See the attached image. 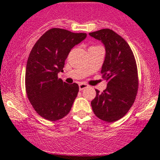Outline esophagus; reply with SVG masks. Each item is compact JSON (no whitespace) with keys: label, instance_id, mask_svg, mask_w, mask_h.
<instances>
[{"label":"esophagus","instance_id":"1","mask_svg":"<svg viewBox=\"0 0 160 160\" xmlns=\"http://www.w3.org/2000/svg\"><path fill=\"white\" fill-rule=\"evenodd\" d=\"M78 87H79V90H84V89L87 88V87H88V85H87L86 83L82 82V83H79Z\"/></svg>","mask_w":160,"mask_h":160}]
</instances>
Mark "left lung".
Returning a JSON list of instances; mask_svg holds the SVG:
<instances>
[{"instance_id": "obj_1", "label": "left lung", "mask_w": 160, "mask_h": 160, "mask_svg": "<svg viewBox=\"0 0 160 160\" xmlns=\"http://www.w3.org/2000/svg\"><path fill=\"white\" fill-rule=\"evenodd\" d=\"M89 35L104 45L101 73L107 81L103 92L95 90L91 107L98 118L112 122L122 118L135 102L138 86L136 62L128 42L111 29H100Z\"/></svg>"}]
</instances>
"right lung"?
Returning a JSON list of instances; mask_svg holds the SVG:
<instances>
[{"instance_id": "right-lung-1", "label": "right lung", "mask_w": 160, "mask_h": 160, "mask_svg": "<svg viewBox=\"0 0 160 160\" xmlns=\"http://www.w3.org/2000/svg\"><path fill=\"white\" fill-rule=\"evenodd\" d=\"M87 33H74L53 28L46 32L32 47L26 65L25 89L28 98L39 115L57 121L69 114L78 93V85L67 84L58 73L72 48Z\"/></svg>"}]
</instances>
